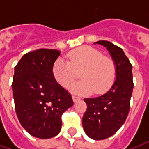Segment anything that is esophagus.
<instances>
[{
	"instance_id": "1",
	"label": "esophagus",
	"mask_w": 149,
	"mask_h": 149,
	"mask_svg": "<svg viewBox=\"0 0 149 149\" xmlns=\"http://www.w3.org/2000/svg\"><path fill=\"white\" fill-rule=\"evenodd\" d=\"M72 100H73V102H77V100H80V97H76V96H72Z\"/></svg>"
}]
</instances>
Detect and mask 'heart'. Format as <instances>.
Listing matches in <instances>:
<instances>
[{
	"label": "heart",
	"mask_w": 149,
	"mask_h": 149,
	"mask_svg": "<svg viewBox=\"0 0 149 149\" xmlns=\"http://www.w3.org/2000/svg\"><path fill=\"white\" fill-rule=\"evenodd\" d=\"M68 61L59 58L54 63L52 72L56 81L65 88L70 87L78 77L82 79L72 87L77 94H95L106 92L115 77V65L112 59L90 46H83L68 54Z\"/></svg>",
	"instance_id": "obj_1"
}]
</instances>
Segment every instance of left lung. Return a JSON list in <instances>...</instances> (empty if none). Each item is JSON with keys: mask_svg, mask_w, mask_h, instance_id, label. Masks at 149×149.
<instances>
[{"mask_svg": "<svg viewBox=\"0 0 149 149\" xmlns=\"http://www.w3.org/2000/svg\"><path fill=\"white\" fill-rule=\"evenodd\" d=\"M115 65L116 78L109 90L100 97L85 98L87 110L82 118L85 133L93 140H104L115 134L125 123L130 109L133 81L132 66L124 51L108 40H99Z\"/></svg>", "mask_w": 149, "mask_h": 149, "instance_id": "left-lung-1", "label": "left lung"}]
</instances>
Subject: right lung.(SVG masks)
Wrapping results in <instances>:
<instances>
[{
	"instance_id": "obj_1",
	"label": "right lung",
	"mask_w": 149,
	"mask_h": 149,
	"mask_svg": "<svg viewBox=\"0 0 149 149\" xmlns=\"http://www.w3.org/2000/svg\"><path fill=\"white\" fill-rule=\"evenodd\" d=\"M60 55L56 49H37L24 54L14 68L12 88L16 113L22 127L40 139L58 134L61 115L73 105L71 95L52 72Z\"/></svg>"
}]
</instances>
